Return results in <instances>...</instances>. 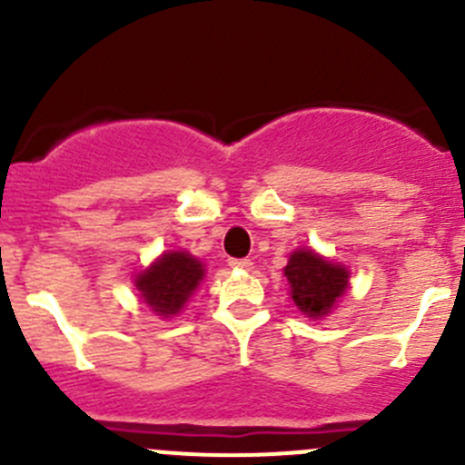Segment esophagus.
Listing matches in <instances>:
<instances>
[{
    "label": "esophagus",
    "instance_id": "obj_1",
    "mask_svg": "<svg viewBox=\"0 0 465 465\" xmlns=\"http://www.w3.org/2000/svg\"><path fill=\"white\" fill-rule=\"evenodd\" d=\"M229 265L236 267V270H252V265H254V262H252L250 259H233V261H229Z\"/></svg>",
    "mask_w": 465,
    "mask_h": 465
}]
</instances>
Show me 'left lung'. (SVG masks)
Returning a JSON list of instances; mask_svg holds the SVG:
<instances>
[{
	"label": "left lung",
	"mask_w": 465,
	"mask_h": 465,
	"mask_svg": "<svg viewBox=\"0 0 465 465\" xmlns=\"http://www.w3.org/2000/svg\"><path fill=\"white\" fill-rule=\"evenodd\" d=\"M294 306L311 320H322L349 288V270L312 250H297L283 267Z\"/></svg>",
	"instance_id": "1"
}]
</instances>
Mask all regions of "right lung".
<instances>
[{"label": "right lung", "instance_id": "add662e5", "mask_svg": "<svg viewBox=\"0 0 465 465\" xmlns=\"http://www.w3.org/2000/svg\"><path fill=\"white\" fill-rule=\"evenodd\" d=\"M204 279V265L189 252H166L134 279L148 303L157 315L175 317L184 308L191 294Z\"/></svg>", "mask_w": 465, "mask_h": 465}]
</instances>
